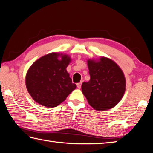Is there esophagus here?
I'll return each mask as SVG.
<instances>
[{
	"instance_id": "34e87169",
	"label": "esophagus",
	"mask_w": 153,
	"mask_h": 153,
	"mask_svg": "<svg viewBox=\"0 0 153 153\" xmlns=\"http://www.w3.org/2000/svg\"><path fill=\"white\" fill-rule=\"evenodd\" d=\"M82 82H79V83H77V88H79V89L81 88V87H82Z\"/></svg>"
}]
</instances>
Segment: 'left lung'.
Wrapping results in <instances>:
<instances>
[{
    "label": "left lung",
    "instance_id": "obj_1",
    "mask_svg": "<svg viewBox=\"0 0 153 153\" xmlns=\"http://www.w3.org/2000/svg\"><path fill=\"white\" fill-rule=\"evenodd\" d=\"M90 80L83 82L82 91L88 103L97 111L113 108L121 100L126 80L121 69L112 59L101 57L88 59Z\"/></svg>",
    "mask_w": 153,
    "mask_h": 153
}]
</instances>
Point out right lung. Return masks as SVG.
<instances>
[{"label":"right lung","instance_id":"obj_1","mask_svg":"<svg viewBox=\"0 0 153 153\" xmlns=\"http://www.w3.org/2000/svg\"><path fill=\"white\" fill-rule=\"evenodd\" d=\"M70 62L67 54L53 52L33 63L26 73V86L36 102L46 107H57L76 88L66 70Z\"/></svg>","mask_w":153,"mask_h":153}]
</instances>
